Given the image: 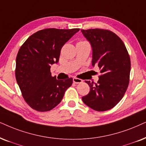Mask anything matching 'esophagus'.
I'll return each instance as SVG.
<instances>
[{
	"mask_svg": "<svg viewBox=\"0 0 146 146\" xmlns=\"http://www.w3.org/2000/svg\"><path fill=\"white\" fill-rule=\"evenodd\" d=\"M73 82L76 83V84H79V83H82V80H81L80 78H73Z\"/></svg>",
	"mask_w": 146,
	"mask_h": 146,
	"instance_id": "1",
	"label": "esophagus"
}]
</instances>
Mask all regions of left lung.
Returning <instances> with one entry per match:
<instances>
[{"mask_svg":"<svg viewBox=\"0 0 146 146\" xmlns=\"http://www.w3.org/2000/svg\"><path fill=\"white\" fill-rule=\"evenodd\" d=\"M92 50V65L101 76L97 83L85 81L90 92L82 97L84 104L97 111L114 107L123 97L129 82L131 61L125 45L113 32L101 29H81Z\"/></svg>","mask_w":146,"mask_h":146,"instance_id":"obj_1","label":"left lung"}]
</instances>
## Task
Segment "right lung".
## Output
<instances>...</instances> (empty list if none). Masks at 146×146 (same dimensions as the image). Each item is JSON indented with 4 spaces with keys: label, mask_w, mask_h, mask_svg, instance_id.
Segmentation results:
<instances>
[{
    "label": "right lung",
    "mask_w": 146,
    "mask_h": 146,
    "mask_svg": "<svg viewBox=\"0 0 146 146\" xmlns=\"http://www.w3.org/2000/svg\"><path fill=\"white\" fill-rule=\"evenodd\" d=\"M80 29H45L30 36L16 58L15 76L25 101L32 109L44 112L62 101L72 78L57 80L51 66L59 61L63 45Z\"/></svg>",
    "instance_id": "obj_1"
}]
</instances>
